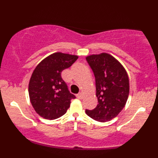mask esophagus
<instances>
[{
    "instance_id": "esophagus-1",
    "label": "esophagus",
    "mask_w": 158,
    "mask_h": 158,
    "mask_svg": "<svg viewBox=\"0 0 158 158\" xmlns=\"http://www.w3.org/2000/svg\"><path fill=\"white\" fill-rule=\"evenodd\" d=\"M77 97L78 99H82L83 97H84V94H83V93H81H81L77 94Z\"/></svg>"
}]
</instances>
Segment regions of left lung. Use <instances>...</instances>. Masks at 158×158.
I'll list each match as a JSON object with an SVG mask.
<instances>
[{
	"label": "left lung",
	"instance_id": "1",
	"mask_svg": "<svg viewBox=\"0 0 158 158\" xmlns=\"http://www.w3.org/2000/svg\"><path fill=\"white\" fill-rule=\"evenodd\" d=\"M96 79L98 105L86 110L90 118L107 122L115 118L126 106L129 95V78L126 69L113 56L102 52L86 57Z\"/></svg>",
	"mask_w": 158,
	"mask_h": 158
}]
</instances>
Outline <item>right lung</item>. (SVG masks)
Instances as JSON below:
<instances>
[{
	"label": "right lung",
	"instance_id": "right-lung-1",
	"mask_svg": "<svg viewBox=\"0 0 158 158\" xmlns=\"http://www.w3.org/2000/svg\"><path fill=\"white\" fill-rule=\"evenodd\" d=\"M79 56L56 52L47 56L32 72L29 81V96L35 112L43 118L55 119L66 113L75 99L61 73L70 68Z\"/></svg>",
	"mask_w": 158,
	"mask_h": 158
}]
</instances>
